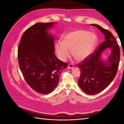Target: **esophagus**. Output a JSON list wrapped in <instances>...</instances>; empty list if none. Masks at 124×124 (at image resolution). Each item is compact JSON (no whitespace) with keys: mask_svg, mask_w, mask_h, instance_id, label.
Returning a JSON list of instances; mask_svg holds the SVG:
<instances>
[{"mask_svg":"<svg viewBox=\"0 0 124 124\" xmlns=\"http://www.w3.org/2000/svg\"><path fill=\"white\" fill-rule=\"evenodd\" d=\"M74 65L73 64V63H69L68 66V68L69 69H73V68H74Z\"/></svg>","mask_w":124,"mask_h":124,"instance_id":"obj_1","label":"esophagus"}]
</instances>
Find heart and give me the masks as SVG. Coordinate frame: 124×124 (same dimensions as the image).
<instances>
[{
  "label": "heart",
  "mask_w": 124,
  "mask_h": 124,
  "mask_svg": "<svg viewBox=\"0 0 124 124\" xmlns=\"http://www.w3.org/2000/svg\"><path fill=\"white\" fill-rule=\"evenodd\" d=\"M97 41L96 36L82 29L71 31L62 38V43L55 44L58 58L64 61L71 54L77 61H82L91 54Z\"/></svg>",
  "instance_id": "1"
}]
</instances>
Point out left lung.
I'll return each mask as SVG.
<instances>
[{
    "label": "left lung",
    "mask_w": 124,
    "mask_h": 124,
    "mask_svg": "<svg viewBox=\"0 0 124 124\" xmlns=\"http://www.w3.org/2000/svg\"><path fill=\"white\" fill-rule=\"evenodd\" d=\"M104 33L105 41L101 43L96 50L78 63L81 76L78 84L85 93L97 94L107 87L117 72L120 61V50L118 43L112 33L96 24H91ZM112 48V53L106 63L100 59L102 51L106 48Z\"/></svg>",
    "instance_id": "1"
}]
</instances>
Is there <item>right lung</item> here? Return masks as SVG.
Returning a JSON list of instances; mask_svg holds the SVG:
<instances>
[{
    "mask_svg": "<svg viewBox=\"0 0 124 124\" xmlns=\"http://www.w3.org/2000/svg\"><path fill=\"white\" fill-rule=\"evenodd\" d=\"M53 24L37 23L31 26L23 33L18 47V64L26 82L42 94L53 91L61 73L68 66L54 54V38L47 31Z\"/></svg>",
    "mask_w": 124,
    "mask_h": 124,
    "instance_id": "add662e5",
    "label": "right lung"
}]
</instances>
